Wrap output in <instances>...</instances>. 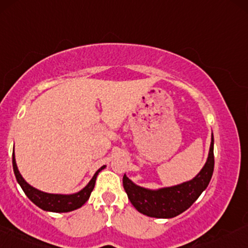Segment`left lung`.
I'll use <instances>...</instances> for the list:
<instances>
[{
  "label": "left lung",
  "instance_id": "obj_1",
  "mask_svg": "<svg viewBox=\"0 0 248 248\" xmlns=\"http://www.w3.org/2000/svg\"><path fill=\"white\" fill-rule=\"evenodd\" d=\"M214 135H211L209 155L204 166L195 178L177 186L156 190L143 188L124 175L122 183L128 199L137 211L149 217L172 218L187 210L207 188L214 172Z\"/></svg>",
  "mask_w": 248,
  "mask_h": 248
}]
</instances>
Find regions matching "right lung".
I'll return each mask as SVG.
<instances>
[{
  "label": "right lung",
  "instance_id": "obj_1",
  "mask_svg": "<svg viewBox=\"0 0 248 248\" xmlns=\"http://www.w3.org/2000/svg\"><path fill=\"white\" fill-rule=\"evenodd\" d=\"M13 168L15 175H16L17 183L20 185L24 193L26 194V196L31 200L35 205H38L40 209L46 210V211H53V213H68V211H73L78 209L82 207L83 204L88 201L90 198V194L94 188L95 179H97L98 173L101 170L105 169V165L101 166L97 172L94 173V175L92 177L86 186L82 190H79L78 193L75 194H69V195H63V194H49L41 192L34 187H32L31 185H29L24 180L17 168L16 159H15V153L13 154Z\"/></svg>",
  "mask_w": 248,
  "mask_h": 248
}]
</instances>
